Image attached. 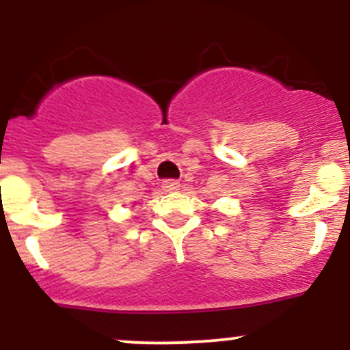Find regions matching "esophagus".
I'll list each match as a JSON object with an SVG mask.
<instances>
[{"mask_svg": "<svg viewBox=\"0 0 350 350\" xmlns=\"http://www.w3.org/2000/svg\"><path fill=\"white\" fill-rule=\"evenodd\" d=\"M162 189H164L165 193H174L179 189V183L176 181V179H165V181L162 183Z\"/></svg>", "mask_w": 350, "mask_h": 350, "instance_id": "obj_1", "label": "esophagus"}]
</instances>
